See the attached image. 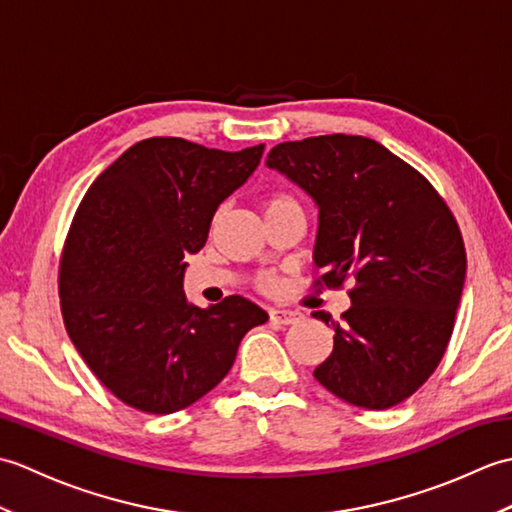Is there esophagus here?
Listing matches in <instances>:
<instances>
[{
    "mask_svg": "<svg viewBox=\"0 0 512 512\" xmlns=\"http://www.w3.org/2000/svg\"><path fill=\"white\" fill-rule=\"evenodd\" d=\"M270 314V321L279 323V325H290L301 319L299 312H292V310H284V308H273L268 312Z\"/></svg>",
    "mask_w": 512,
    "mask_h": 512,
    "instance_id": "34e87169",
    "label": "esophagus"
}]
</instances>
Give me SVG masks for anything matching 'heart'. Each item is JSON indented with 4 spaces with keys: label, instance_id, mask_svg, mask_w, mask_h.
<instances>
[{
    "label": "heart",
    "instance_id": "b5f03b06",
    "mask_svg": "<svg viewBox=\"0 0 512 512\" xmlns=\"http://www.w3.org/2000/svg\"><path fill=\"white\" fill-rule=\"evenodd\" d=\"M286 206H299V202L292 198L290 193H286V191H275V193H270L268 198L264 200V213L286 209ZM259 284H262L264 290H273L275 288V279L270 277V275H264L262 279H259Z\"/></svg>",
    "mask_w": 512,
    "mask_h": 512
}]
</instances>
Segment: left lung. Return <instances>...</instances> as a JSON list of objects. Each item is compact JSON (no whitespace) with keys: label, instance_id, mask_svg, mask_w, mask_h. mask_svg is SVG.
Instances as JSON below:
<instances>
[{"label":"left lung","instance_id":"obj_1","mask_svg":"<svg viewBox=\"0 0 512 512\" xmlns=\"http://www.w3.org/2000/svg\"><path fill=\"white\" fill-rule=\"evenodd\" d=\"M266 165L319 206L317 286L347 277L352 308L332 323L334 350L314 378L363 409H389L424 385L447 352L466 250L431 182L365 136H312L270 149Z\"/></svg>","mask_w":512,"mask_h":512}]
</instances>
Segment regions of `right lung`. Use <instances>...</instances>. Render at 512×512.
<instances>
[{
  "mask_svg": "<svg viewBox=\"0 0 512 512\" xmlns=\"http://www.w3.org/2000/svg\"><path fill=\"white\" fill-rule=\"evenodd\" d=\"M264 145L206 149L147 138L92 182L59 266L63 323L94 376L145 413L193 405L233 367L244 334L268 314L239 295L198 308L182 290L228 195L250 178Z\"/></svg>",
  "mask_w": 512,
  "mask_h": 512,
  "instance_id": "right-lung-1",
  "label": "right lung"
}]
</instances>
